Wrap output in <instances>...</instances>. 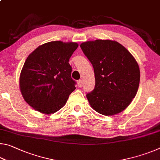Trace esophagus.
<instances>
[{
    "label": "esophagus",
    "mask_w": 160,
    "mask_h": 160,
    "mask_svg": "<svg viewBox=\"0 0 160 160\" xmlns=\"http://www.w3.org/2000/svg\"><path fill=\"white\" fill-rule=\"evenodd\" d=\"M82 83H83V82H82V80H78V87H82Z\"/></svg>",
    "instance_id": "obj_1"
}]
</instances>
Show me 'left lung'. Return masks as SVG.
Segmentation results:
<instances>
[{
	"label": "left lung",
	"mask_w": 160,
	"mask_h": 160,
	"mask_svg": "<svg viewBox=\"0 0 160 160\" xmlns=\"http://www.w3.org/2000/svg\"><path fill=\"white\" fill-rule=\"evenodd\" d=\"M80 47L94 68L95 87L86 95L91 107L104 116L122 112L138 90L140 72L135 58L113 40L85 42Z\"/></svg>",
	"instance_id": "8db88e82"
}]
</instances>
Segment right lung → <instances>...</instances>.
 Listing matches in <instances>:
<instances>
[{
	"label": "right lung",
	"mask_w": 160,
	"mask_h": 160,
	"mask_svg": "<svg viewBox=\"0 0 160 160\" xmlns=\"http://www.w3.org/2000/svg\"><path fill=\"white\" fill-rule=\"evenodd\" d=\"M78 47L76 42H50L39 46L27 58L19 84L24 99L34 109L51 114L66 104L75 90L68 61Z\"/></svg>",
	"instance_id": "add662e5"
}]
</instances>
